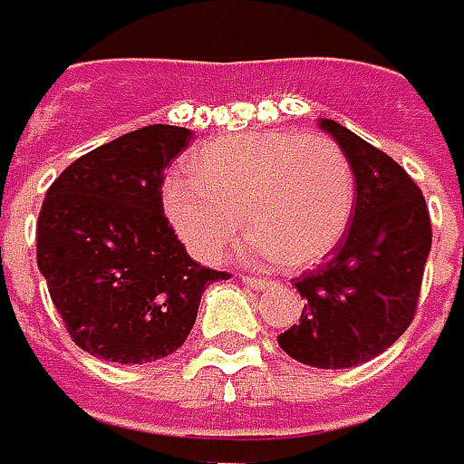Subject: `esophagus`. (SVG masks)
I'll return each instance as SVG.
<instances>
[{
	"label": "esophagus",
	"instance_id": "esophagus-1",
	"mask_svg": "<svg viewBox=\"0 0 464 464\" xmlns=\"http://www.w3.org/2000/svg\"><path fill=\"white\" fill-rule=\"evenodd\" d=\"M243 282L248 285L250 290H258V293L275 285V282H272V280H264V277H243Z\"/></svg>",
	"mask_w": 464,
	"mask_h": 464
}]
</instances>
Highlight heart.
Returning a JSON list of instances; mask_svg holds the SVG:
<instances>
[{"label": "heart", "instance_id": "1", "mask_svg": "<svg viewBox=\"0 0 464 464\" xmlns=\"http://www.w3.org/2000/svg\"><path fill=\"white\" fill-rule=\"evenodd\" d=\"M353 171L327 137L248 131L208 142L189 160V177L163 184V208L203 261H216L243 221L250 256L285 266H312L346 235Z\"/></svg>", "mask_w": 464, "mask_h": 464}]
</instances>
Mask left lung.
Segmentation results:
<instances>
[{
  "label": "left lung",
  "instance_id": "obj_1",
  "mask_svg": "<svg viewBox=\"0 0 464 464\" xmlns=\"http://www.w3.org/2000/svg\"><path fill=\"white\" fill-rule=\"evenodd\" d=\"M319 126L346 152L356 206L343 243L295 280L306 306L277 343L301 364L346 370L375 359L410 327L433 232L420 187L393 158L338 121Z\"/></svg>",
  "mask_w": 464,
  "mask_h": 464
}]
</instances>
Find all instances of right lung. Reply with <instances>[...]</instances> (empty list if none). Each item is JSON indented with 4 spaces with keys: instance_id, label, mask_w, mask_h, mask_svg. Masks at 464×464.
Instances as JSON below:
<instances>
[{
    "instance_id": "right-lung-1",
    "label": "right lung",
    "mask_w": 464,
    "mask_h": 464,
    "mask_svg": "<svg viewBox=\"0 0 464 464\" xmlns=\"http://www.w3.org/2000/svg\"><path fill=\"white\" fill-rule=\"evenodd\" d=\"M192 140L152 123L73 160L47 189L36 264L73 343L118 364L182 346L203 290L227 277L187 256L163 216V171Z\"/></svg>"
}]
</instances>
